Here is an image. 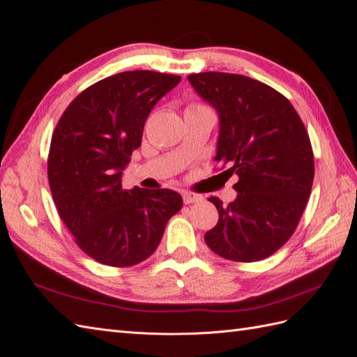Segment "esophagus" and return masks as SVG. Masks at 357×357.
<instances>
[{"label": "esophagus", "mask_w": 357, "mask_h": 357, "mask_svg": "<svg viewBox=\"0 0 357 357\" xmlns=\"http://www.w3.org/2000/svg\"><path fill=\"white\" fill-rule=\"evenodd\" d=\"M182 199H184V203H187V205H190V203H197V202L203 200V197L200 195H196V192H190V191L182 192Z\"/></svg>", "instance_id": "obj_1"}]
</instances>
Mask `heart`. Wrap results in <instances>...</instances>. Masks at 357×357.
I'll list each match as a JSON object with an SVG mask.
<instances>
[{"label": "heart", "mask_w": 357, "mask_h": 357, "mask_svg": "<svg viewBox=\"0 0 357 357\" xmlns=\"http://www.w3.org/2000/svg\"><path fill=\"white\" fill-rule=\"evenodd\" d=\"M199 107H203V106H199V105H192V106H190L188 109H199Z\"/></svg>", "instance_id": "heart-1"}]
</instances>
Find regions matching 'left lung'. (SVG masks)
<instances>
[{
    "mask_svg": "<svg viewBox=\"0 0 357 357\" xmlns=\"http://www.w3.org/2000/svg\"><path fill=\"white\" fill-rule=\"evenodd\" d=\"M196 93L220 119L215 161L236 173V199L217 197V226L205 233L208 247L235 261L269 257L296 230L314 179V157L298 112L278 91L242 75H190Z\"/></svg>",
    "mask_w": 357,
    "mask_h": 357,
    "instance_id": "left-lung-1",
    "label": "left lung"
}]
</instances>
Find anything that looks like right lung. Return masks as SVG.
Masks as SVG:
<instances>
[{
	"label": "right lung",
	"instance_id": "obj_1",
	"mask_svg": "<svg viewBox=\"0 0 357 357\" xmlns=\"http://www.w3.org/2000/svg\"><path fill=\"white\" fill-rule=\"evenodd\" d=\"M181 82L175 75L124 71L91 85L61 116L50 142L52 197L76 243L107 266H133L155 251L182 208L167 188L122 190L149 112Z\"/></svg>",
	"mask_w": 357,
	"mask_h": 357
}]
</instances>
